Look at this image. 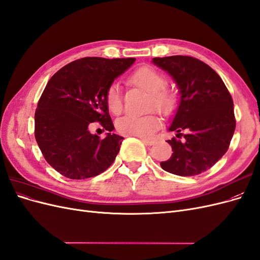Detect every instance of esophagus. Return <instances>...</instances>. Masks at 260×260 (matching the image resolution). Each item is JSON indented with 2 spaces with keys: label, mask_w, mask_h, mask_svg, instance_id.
<instances>
[{
  "label": "esophagus",
  "mask_w": 260,
  "mask_h": 260,
  "mask_svg": "<svg viewBox=\"0 0 260 260\" xmlns=\"http://www.w3.org/2000/svg\"><path fill=\"white\" fill-rule=\"evenodd\" d=\"M140 139H141V141H142V142H143L145 145L151 146V145H154V144H155V141H153V140H148V139H145V138H140Z\"/></svg>",
  "instance_id": "1"
}]
</instances>
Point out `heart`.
I'll list each match as a JSON object with an SVG mask.
<instances>
[{
  "label": "heart",
  "mask_w": 260,
  "mask_h": 260,
  "mask_svg": "<svg viewBox=\"0 0 260 260\" xmlns=\"http://www.w3.org/2000/svg\"><path fill=\"white\" fill-rule=\"evenodd\" d=\"M130 83L138 85L151 93L149 106L155 107L165 115H170L177 106V99L171 91L164 89L167 80L158 70L143 66L138 68L129 79ZM106 104L114 114H119L122 108L121 90L117 83L109 85L106 91ZM160 118L156 113H149L144 116L128 115L121 117L116 122L117 130L124 136L148 138L160 127Z\"/></svg>",
  "instance_id": "heart-1"
}]
</instances>
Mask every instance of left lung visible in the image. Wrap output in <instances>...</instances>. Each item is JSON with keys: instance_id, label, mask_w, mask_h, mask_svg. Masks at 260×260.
I'll use <instances>...</instances> for the list:
<instances>
[{"instance_id": "8db88e82", "label": "left lung", "mask_w": 260, "mask_h": 260, "mask_svg": "<svg viewBox=\"0 0 260 260\" xmlns=\"http://www.w3.org/2000/svg\"><path fill=\"white\" fill-rule=\"evenodd\" d=\"M153 64L176 82L180 101L167 142L172 155L161 168L181 177L200 175L221 158L235 130L233 101L221 78L202 60L191 56L155 57Z\"/></svg>"}]
</instances>
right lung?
Returning a JSON list of instances; mask_svg holds the SVG:
<instances>
[{"instance_id":"obj_1","label":"right lung","mask_w":260,"mask_h":260,"mask_svg":"<svg viewBox=\"0 0 260 260\" xmlns=\"http://www.w3.org/2000/svg\"><path fill=\"white\" fill-rule=\"evenodd\" d=\"M136 58L84 57L60 68L46 84L35 115V136L45 160L66 178L99 176L114 162L122 137L115 129L106 91ZM99 121L110 132H89Z\"/></svg>"}]
</instances>
